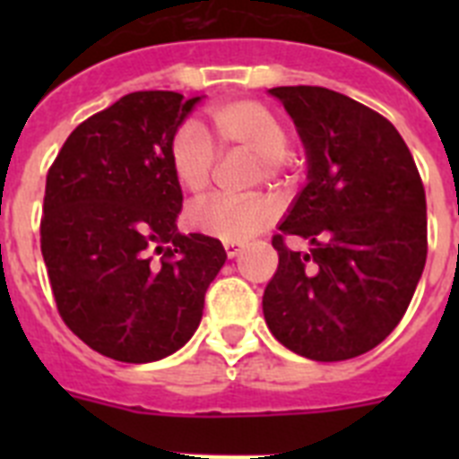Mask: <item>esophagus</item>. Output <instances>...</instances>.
Masks as SVG:
<instances>
[{
    "label": "esophagus",
    "mask_w": 459,
    "mask_h": 459,
    "mask_svg": "<svg viewBox=\"0 0 459 459\" xmlns=\"http://www.w3.org/2000/svg\"><path fill=\"white\" fill-rule=\"evenodd\" d=\"M222 246H225V253H227V257H230V259L237 257V255L243 250V243L241 241H225V243H222Z\"/></svg>",
    "instance_id": "esophagus-1"
}]
</instances>
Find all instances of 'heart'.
Segmentation results:
<instances>
[{
  "label": "heart",
  "instance_id": "1",
  "mask_svg": "<svg viewBox=\"0 0 459 459\" xmlns=\"http://www.w3.org/2000/svg\"><path fill=\"white\" fill-rule=\"evenodd\" d=\"M211 133L218 149H243L255 153V179H275L285 169L287 128L273 109L253 99H237L211 108ZM169 168L174 179L193 197L211 184L216 149L197 124L177 128L169 142ZM275 202L266 195L213 197L193 204L186 213L190 230L222 241H246L275 218Z\"/></svg>",
  "mask_w": 459,
  "mask_h": 459
}]
</instances>
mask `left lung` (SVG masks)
Returning <instances> with one entry per match:
<instances>
[{
	"label": "left lung",
	"instance_id": "1",
	"mask_svg": "<svg viewBox=\"0 0 459 459\" xmlns=\"http://www.w3.org/2000/svg\"><path fill=\"white\" fill-rule=\"evenodd\" d=\"M307 156V184L273 237L266 326L294 354L347 360L400 324L428 257L425 188L395 126L324 87H273ZM285 236L311 241L310 254Z\"/></svg>",
	"mask_w": 459,
	"mask_h": 459
}]
</instances>
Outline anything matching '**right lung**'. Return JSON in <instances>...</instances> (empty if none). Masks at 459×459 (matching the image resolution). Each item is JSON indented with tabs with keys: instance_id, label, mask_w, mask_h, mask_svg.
Listing matches in <instances>:
<instances>
[{
	"instance_id": "add662e5",
	"label": "right lung",
	"mask_w": 459,
	"mask_h": 459,
	"mask_svg": "<svg viewBox=\"0 0 459 459\" xmlns=\"http://www.w3.org/2000/svg\"><path fill=\"white\" fill-rule=\"evenodd\" d=\"M200 96L133 91L75 128L48 169L40 253L64 324L93 351L152 363L200 326L225 264L213 237L177 230L169 142Z\"/></svg>"
}]
</instances>
